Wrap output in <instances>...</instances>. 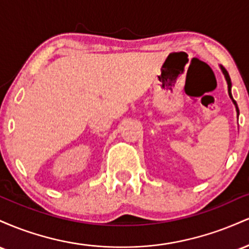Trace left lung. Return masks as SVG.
I'll use <instances>...</instances> for the list:
<instances>
[{"mask_svg":"<svg viewBox=\"0 0 249 249\" xmlns=\"http://www.w3.org/2000/svg\"><path fill=\"white\" fill-rule=\"evenodd\" d=\"M220 69H221V71H222V73H224V76H225V78H226V81H227V85H228V95H230V97H231V99H232L233 101V103H234V105H235V108H236V112H238V117H239V107H238V104H236V102L234 101L233 99V97H232V92H231V88H232V82H231V78H230V75H228V72H227V70L225 69L224 67H222V65H220Z\"/></svg>","mask_w":249,"mask_h":249,"instance_id":"left-lung-1","label":"left lung"}]
</instances>
